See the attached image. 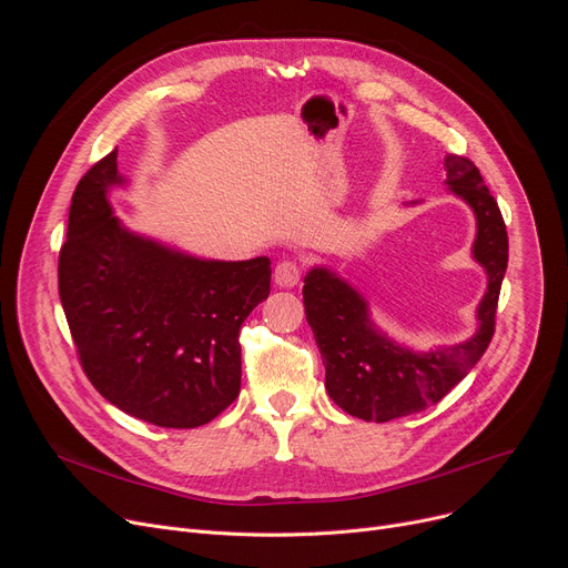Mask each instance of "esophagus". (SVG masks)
I'll return each instance as SVG.
<instances>
[{
	"label": "esophagus",
	"instance_id": "1",
	"mask_svg": "<svg viewBox=\"0 0 568 568\" xmlns=\"http://www.w3.org/2000/svg\"><path fill=\"white\" fill-rule=\"evenodd\" d=\"M274 281L278 287H294L302 281V266L294 260H283L274 268Z\"/></svg>",
	"mask_w": 568,
	"mask_h": 568
}]
</instances>
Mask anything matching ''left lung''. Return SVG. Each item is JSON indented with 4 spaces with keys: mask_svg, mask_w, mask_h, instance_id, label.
Returning a JSON list of instances; mask_svg holds the SVG:
<instances>
[{
    "mask_svg": "<svg viewBox=\"0 0 568 568\" xmlns=\"http://www.w3.org/2000/svg\"><path fill=\"white\" fill-rule=\"evenodd\" d=\"M444 168L446 184L474 209V257L488 272L479 332L467 343L426 354L409 352L375 332L366 302L338 276L313 268L304 281V308L326 368V392L356 419L384 424L439 403L476 366L493 341L499 290L509 262V236L479 168L456 154L444 156Z\"/></svg>",
    "mask_w": 568,
    "mask_h": 568,
    "instance_id": "left-lung-1",
    "label": "left lung"
}]
</instances>
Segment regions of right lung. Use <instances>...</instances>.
I'll return each mask as SVG.
<instances>
[{"instance_id":"1","label":"right lung","mask_w":568,"mask_h":568,"mask_svg":"<svg viewBox=\"0 0 568 568\" xmlns=\"http://www.w3.org/2000/svg\"><path fill=\"white\" fill-rule=\"evenodd\" d=\"M122 182L116 149L78 182L59 300L80 366L105 400L161 428H197L242 389L239 329L268 296L272 264L197 260L131 234L105 197Z\"/></svg>"}]
</instances>
